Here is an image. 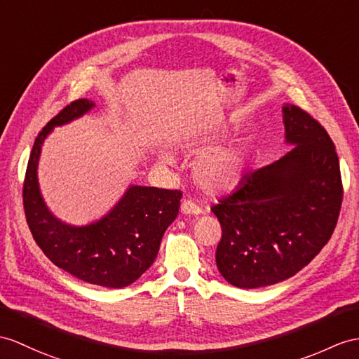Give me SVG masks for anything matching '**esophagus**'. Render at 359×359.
Here are the masks:
<instances>
[{
    "label": "esophagus",
    "instance_id": "esophagus-1",
    "mask_svg": "<svg viewBox=\"0 0 359 359\" xmlns=\"http://www.w3.org/2000/svg\"><path fill=\"white\" fill-rule=\"evenodd\" d=\"M181 213L198 216L201 213V208L195 203H191V201H184V203L181 204Z\"/></svg>",
    "mask_w": 359,
    "mask_h": 359
}]
</instances>
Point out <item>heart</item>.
<instances>
[{"label": "heart", "mask_w": 359, "mask_h": 359, "mask_svg": "<svg viewBox=\"0 0 359 359\" xmlns=\"http://www.w3.org/2000/svg\"><path fill=\"white\" fill-rule=\"evenodd\" d=\"M189 149L201 152L208 147L205 140H196L187 144ZM158 161L161 164H172L169 154L160 152ZM247 168V156L242 147H224L213 152L204 154L195 163L194 178L196 184L208 195H221L231 191L239 184Z\"/></svg>", "instance_id": "heart-1"}]
</instances>
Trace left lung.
<instances>
[{
	"instance_id": "obj_1",
	"label": "left lung",
	"mask_w": 359,
	"mask_h": 359,
	"mask_svg": "<svg viewBox=\"0 0 359 359\" xmlns=\"http://www.w3.org/2000/svg\"><path fill=\"white\" fill-rule=\"evenodd\" d=\"M280 158L247 173L212 207L222 226L216 266L226 282L256 290L283 282L326 245L338 221L343 186L326 129L295 104H283Z\"/></svg>"
}]
</instances>
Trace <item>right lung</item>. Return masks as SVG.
<instances>
[{
	"label": "right lung",
	"mask_w": 359,
	"mask_h": 359,
	"mask_svg": "<svg viewBox=\"0 0 359 359\" xmlns=\"http://www.w3.org/2000/svg\"><path fill=\"white\" fill-rule=\"evenodd\" d=\"M94 107L88 99L73 102L34 140L22 190L24 210L33 239L57 268L86 283L125 287L154 264L164 231L178 215L182 194L134 184L97 221L73 225L59 219L41 194L42 146L56 126L72 123Z\"/></svg>",
	"instance_id": "1"
}]
</instances>
